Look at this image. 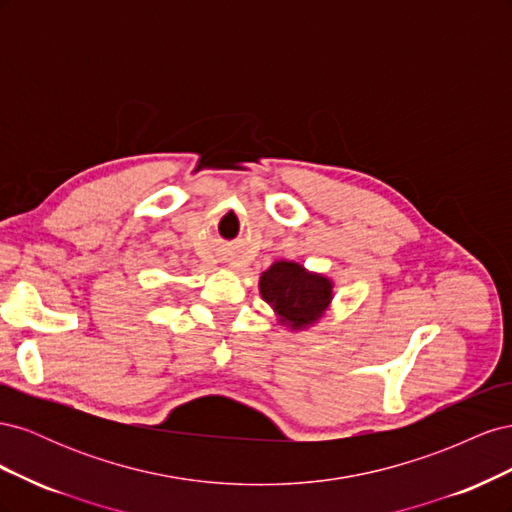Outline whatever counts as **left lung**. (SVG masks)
Returning <instances> with one entry per match:
<instances>
[{
    "label": "left lung",
    "instance_id": "8db88e82",
    "mask_svg": "<svg viewBox=\"0 0 512 512\" xmlns=\"http://www.w3.org/2000/svg\"><path fill=\"white\" fill-rule=\"evenodd\" d=\"M260 294L292 329L314 324L333 299V284L297 262L280 260L260 277Z\"/></svg>",
    "mask_w": 512,
    "mask_h": 512
}]
</instances>
